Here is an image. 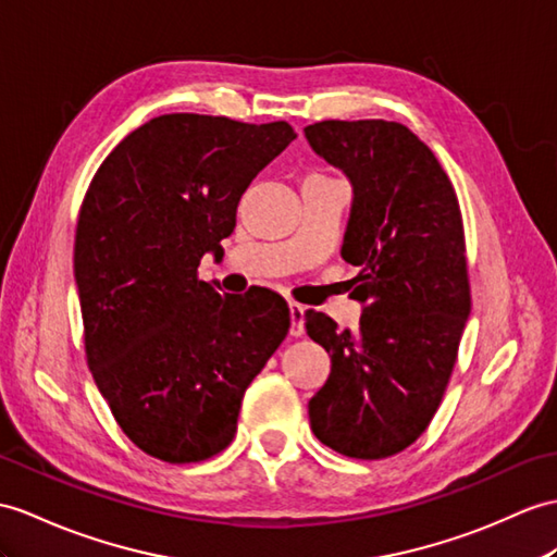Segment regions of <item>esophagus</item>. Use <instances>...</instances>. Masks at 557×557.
Listing matches in <instances>:
<instances>
[{
    "mask_svg": "<svg viewBox=\"0 0 557 557\" xmlns=\"http://www.w3.org/2000/svg\"><path fill=\"white\" fill-rule=\"evenodd\" d=\"M288 309H290V335H295V337L305 335V311H307V307L300 305V302H290Z\"/></svg>",
    "mask_w": 557,
    "mask_h": 557,
    "instance_id": "34e87169",
    "label": "esophagus"
}]
</instances>
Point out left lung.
I'll return each mask as SVG.
<instances>
[{
    "label": "left lung",
    "instance_id": "8db88e82",
    "mask_svg": "<svg viewBox=\"0 0 557 557\" xmlns=\"http://www.w3.org/2000/svg\"><path fill=\"white\" fill-rule=\"evenodd\" d=\"M305 137L351 184L343 260L359 267L363 305L355 333L305 314L331 355L311 432L343 456L387 458L423 435L449 385L470 317L463 216L435 153L399 122L323 120Z\"/></svg>",
    "mask_w": 557,
    "mask_h": 557
}]
</instances>
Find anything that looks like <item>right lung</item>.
Returning a JSON list of instances; mask_svg holds the SVG:
<instances>
[{
  "label": "right lung",
  "instance_id": "obj_1",
  "mask_svg": "<svg viewBox=\"0 0 557 557\" xmlns=\"http://www.w3.org/2000/svg\"><path fill=\"white\" fill-rule=\"evenodd\" d=\"M295 137L283 120L160 115L87 188L75 232L87 363L122 432L165 463L232 444L243 395L290 329L281 295H220L198 264L222 250L240 196Z\"/></svg>",
  "mask_w": 557,
  "mask_h": 557
}]
</instances>
